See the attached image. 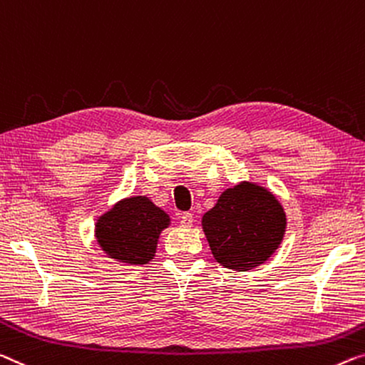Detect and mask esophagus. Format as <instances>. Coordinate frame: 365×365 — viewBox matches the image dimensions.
I'll use <instances>...</instances> for the list:
<instances>
[{"label": "esophagus", "mask_w": 365, "mask_h": 365, "mask_svg": "<svg viewBox=\"0 0 365 365\" xmlns=\"http://www.w3.org/2000/svg\"><path fill=\"white\" fill-rule=\"evenodd\" d=\"M180 226L182 227H192L193 226V215L192 213H183L180 216Z\"/></svg>", "instance_id": "esophagus-1"}]
</instances>
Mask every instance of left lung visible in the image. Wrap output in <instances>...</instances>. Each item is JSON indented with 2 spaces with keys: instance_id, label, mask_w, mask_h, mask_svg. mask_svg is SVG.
I'll list each match as a JSON object with an SVG mask.
<instances>
[{
  "instance_id": "1",
  "label": "left lung",
  "mask_w": 365,
  "mask_h": 365,
  "mask_svg": "<svg viewBox=\"0 0 365 365\" xmlns=\"http://www.w3.org/2000/svg\"><path fill=\"white\" fill-rule=\"evenodd\" d=\"M206 241L222 267L247 272L279 249L287 215L274 193L254 182L226 188L201 217Z\"/></svg>"
}]
</instances>
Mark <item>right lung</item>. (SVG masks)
Returning a JSON list of instances; mask_svg holds the SVG:
<instances>
[{
	"label": "right lung",
	"mask_w": 365,
	"mask_h": 365,
	"mask_svg": "<svg viewBox=\"0 0 365 365\" xmlns=\"http://www.w3.org/2000/svg\"><path fill=\"white\" fill-rule=\"evenodd\" d=\"M170 216L148 197L119 200L96 220L95 237L101 251L116 262L144 265L154 259L160 232Z\"/></svg>",
	"instance_id": "1"
}]
</instances>
